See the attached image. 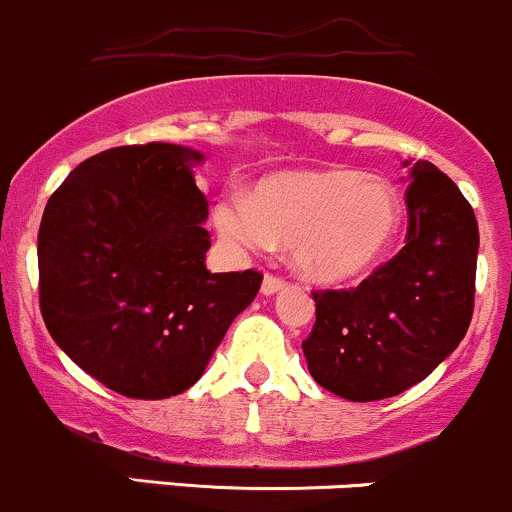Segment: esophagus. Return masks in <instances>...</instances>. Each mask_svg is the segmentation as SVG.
<instances>
[{"label":"esophagus","instance_id":"1","mask_svg":"<svg viewBox=\"0 0 512 512\" xmlns=\"http://www.w3.org/2000/svg\"><path fill=\"white\" fill-rule=\"evenodd\" d=\"M280 289H285V280L277 275H265V280H262V289L260 292L265 294V297H272V294H277Z\"/></svg>","mask_w":512,"mask_h":512}]
</instances>
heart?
<instances>
[{
  "label": "heart",
  "instance_id": "b5f03b06",
  "mask_svg": "<svg viewBox=\"0 0 512 512\" xmlns=\"http://www.w3.org/2000/svg\"><path fill=\"white\" fill-rule=\"evenodd\" d=\"M401 198L386 180L359 170H289L260 180L252 195L215 203V230L230 247L262 252L292 245V265L322 285L356 280L394 242Z\"/></svg>",
  "mask_w": 512,
  "mask_h": 512
}]
</instances>
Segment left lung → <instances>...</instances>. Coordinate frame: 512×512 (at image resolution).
<instances>
[{"instance_id":"left-lung-1","label":"left lung","mask_w":512,"mask_h":512,"mask_svg":"<svg viewBox=\"0 0 512 512\" xmlns=\"http://www.w3.org/2000/svg\"><path fill=\"white\" fill-rule=\"evenodd\" d=\"M404 165V250L359 287L314 292L317 322L302 342L314 381L349 401L391 399L426 379L456 352L473 317V208L433 163Z\"/></svg>"}]
</instances>
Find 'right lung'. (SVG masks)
Listing matches in <instances>:
<instances>
[{
    "mask_svg": "<svg viewBox=\"0 0 512 512\" xmlns=\"http://www.w3.org/2000/svg\"><path fill=\"white\" fill-rule=\"evenodd\" d=\"M175 143L76 165L39 227V304L59 349L128 399H168L203 376L262 275H210L208 200Z\"/></svg>",
    "mask_w": 512,
    "mask_h": 512,
    "instance_id": "right-lung-1",
    "label": "right lung"
}]
</instances>
